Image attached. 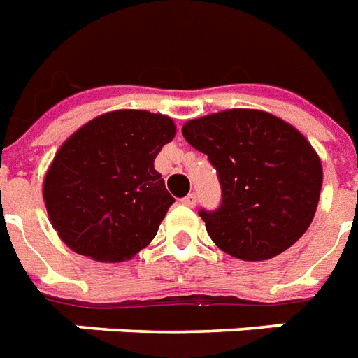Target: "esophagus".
Returning a JSON list of instances; mask_svg holds the SVG:
<instances>
[{
  "label": "esophagus",
  "mask_w": 358,
  "mask_h": 358,
  "mask_svg": "<svg viewBox=\"0 0 358 358\" xmlns=\"http://www.w3.org/2000/svg\"><path fill=\"white\" fill-rule=\"evenodd\" d=\"M181 203H182V206H189V208H194V206H196V194H192V192H190V194H187L181 200Z\"/></svg>",
  "instance_id": "obj_1"
}]
</instances>
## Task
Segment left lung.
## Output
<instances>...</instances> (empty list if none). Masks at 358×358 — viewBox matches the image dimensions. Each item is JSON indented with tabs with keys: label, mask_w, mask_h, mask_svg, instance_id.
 I'll list each match as a JSON object with an SVG mask.
<instances>
[{
	"label": "left lung",
	"mask_w": 358,
	"mask_h": 358,
	"mask_svg": "<svg viewBox=\"0 0 358 358\" xmlns=\"http://www.w3.org/2000/svg\"><path fill=\"white\" fill-rule=\"evenodd\" d=\"M182 138L217 169L219 208L198 215L222 251L266 260L300 240L319 203L322 168L296 128L270 113L230 109L187 122Z\"/></svg>",
	"instance_id": "8db88e82"
}]
</instances>
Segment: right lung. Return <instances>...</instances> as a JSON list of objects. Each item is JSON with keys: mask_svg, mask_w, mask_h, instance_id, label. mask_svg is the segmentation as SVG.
Here are the masks:
<instances>
[{"mask_svg": "<svg viewBox=\"0 0 358 358\" xmlns=\"http://www.w3.org/2000/svg\"><path fill=\"white\" fill-rule=\"evenodd\" d=\"M173 136L171 118L126 109L94 118L62 145L43 198L69 249L118 262L149 245L176 201L155 169Z\"/></svg>", "mask_w": 358, "mask_h": 358, "instance_id": "1", "label": "right lung"}]
</instances>
